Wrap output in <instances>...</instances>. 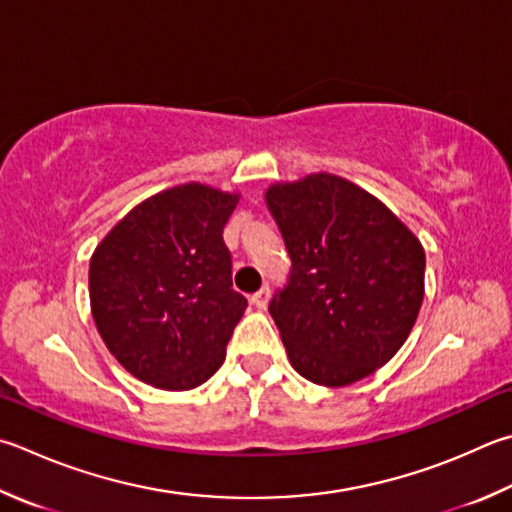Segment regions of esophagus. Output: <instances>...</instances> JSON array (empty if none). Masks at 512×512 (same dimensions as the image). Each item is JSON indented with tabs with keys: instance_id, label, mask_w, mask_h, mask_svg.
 I'll use <instances>...</instances> for the list:
<instances>
[{
	"instance_id": "esophagus-1",
	"label": "esophagus",
	"mask_w": 512,
	"mask_h": 512,
	"mask_svg": "<svg viewBox=\"0 0 512 512\" xmlns=\"http://www.w3.org/2000/svg\"><path fill=\"white\" fill-rule=\"evenodd\" d=\"M268 297H271V288L262 286V288H259V291L253 295V300H250V302H253V304L257 306V309H266Z\"/></svg>"
}]
</instances>
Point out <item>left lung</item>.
I'll use <instances>...</instances> for the list:
<instances>
[{"instance_id": "obj_1", "label": "left lung", "mask_w": 512, "mask_h": 512, "mask_svg": "<svg viewBox=\"0 0 512 512\" xmlns=\"http://www.w3.org/2000/svg\"><path fill=\"white\" fill-rule=\"evenodd\" d=\"M266 203L291 255L268 311L293 369L324 387L374 374L421 311V241L385 203L327 172L271 185Z\"/></svg>"}]
</instances>
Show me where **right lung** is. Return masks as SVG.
<instances>
[{"instance_id": "1", "label": "right lung", "mask_w": 512, "mask_h": 512, "mask_svg": "<svg viewBox=\"0 0 512 512\" xmlns=\"http://www.w3.org/2000/svg\"><path fill=\"white\" fill-rule=\"evenodd\" d=\"M239 194L185 183L127 212L89 264L100 338L129 374L167 392L194 389L226 360L246 311L232 288L224 226Z\"/></svg>"}]
</instances>
